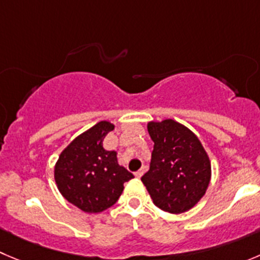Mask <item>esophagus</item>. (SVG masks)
Returning a JSON list of instances; mask_svg holds the SVG:
<instances>
[{"label": "esophagus", "instance_id": "esophagus-1", "mask_svg": "<svg viewBox=\"0 0 260 260\" xmlns=\"http://www.w3.org/2000/svg\"><path fill=\"white\" fill-rule=\"evenodd\" d=\"M143 174H144V169H142V170H139V171H137L135 172V177H137V179H140V177L143 176Z\"/></svg>", "mask_w": 260, "mask_h": 260}]
</instances>
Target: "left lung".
<instances>
[{"label":"left lung","instance_id":"1","mask_svg":"<svg viewBox=\"0 0 260 260\" xmlns=\"http://www.w3.org/2000/svg\"><path fill=\"white\" fill-rule=\"evenodd\" d=\"M154 143L149 171L142 177L153 203L179 214L191 209L211 182V160L197 135L177 121L148 122Z\"/></svg>","mask_w":260,"mask_h":260}]
</instances>
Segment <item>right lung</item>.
Instances as JSON below:
<instances>
[{"label":"right lung","mask_w":260,"mask_h":260,"mask_svg":"<svg viewBox=\"0 0 260 260\" xmlns=\"http://www.w3.org/2000/svg\"><path fill=\"white\" fill-rule=\"evenodd\" d=\"M113 128L108 121L95 123L76 137L54 165V181L62 197L86 213L112 207L122 194L123 184L134 177L118 165L115 150L103 148L106 135Z\"/></svg>","instance_id":"1"}]
</instances>
